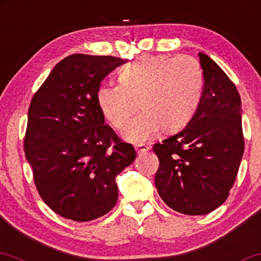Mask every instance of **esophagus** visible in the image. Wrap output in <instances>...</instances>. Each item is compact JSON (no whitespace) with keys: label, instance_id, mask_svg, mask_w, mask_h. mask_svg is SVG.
Here are the masks:
<instances>
[{"label":"esophagus","instance_id":"esophagus-1","mask_svg":"<svg viewBox=\"0 0 261 261\" xmlns=\"http://www.w3.org/2000/svg\"><path fill=\"white\" fill-rule=\"evenodd\" d=\"M135 149H136L137 154H144L149 150V147L146 146V144H137V146L135 147Z\"/></svg>","mask_w":261,"mask_h":261}]
</instances>
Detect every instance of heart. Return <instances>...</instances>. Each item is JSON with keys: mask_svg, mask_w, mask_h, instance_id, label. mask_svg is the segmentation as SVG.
I'll return each instance as SVG.
<instances>
[{"mask_svg": "<svg viewBox=\"0 0 261 261\" xmlns=\"http://www.w3.org/2000/svg\"><path fill=\"white\" fill-rule=\"evenodd\" d=\"M120 84H102L97 105L106 120L121 128L131 143H143L163 128L174 131L184 126L195 113L202 92V71L195 59L179 55H143L119 72Z\"/></svg>", "mask_w": 261, "mask_h": 261, "instance_id": "heart-1", "label": "heart"}]
</instances>
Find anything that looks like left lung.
<instances>
[{
	"mask_svg": "<svg viewBox=\"0 0 261 261\" xmlns=\"http://www.w3.org/2000/svg\"><path fill=\"white\" fill-rule=\"evenodd\" d=\"M199 59L203 89L195 113L182 131L153 147L160 161L158 193L188 216L207 214L224 203L245 150L235 84L208 55L199 53Z\"/></svg>",
	"mask_w": 261,
	"mask_h": 261,
	"instance_id": "obj_1",
	"label": "left lung"
}]
</instances>
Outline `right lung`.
<instances>
[{
    "label": "right lung",
    "instance_id": "1",
    "mask_svg": "<svg viewBox=\"0 0 261 261\" xmlns=\"http://www.w3.org/2000/svg\"><path fill=\"white\" fill-rule=\"evenodd\" d=\"M114 57L73 54L53 68L32 97L24 150L39 195L59 216L89 222L118 200L115 177L136 159L97 105L101 82L124 64Z\"/></svg>",
    "mask_w": 261,
    "mask_h": 261
}]
</instances>
